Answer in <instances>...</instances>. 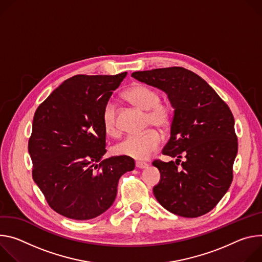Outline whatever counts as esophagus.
<instances>
[{"mask_svg": "<svg viewBox=\"0 0 262 262\" xmlns=\"http://www.w3.org/2000/svg\"><path fill=\"white\" fill-rule=\"evenodd\" d=\"M135 165H136L137 168H147V167L149 166L148 163L141 162V161H136V162H135Z\"/></svg>", "mask_w": 262, "mask_h": 262, "instance_id": "1", "label": "esophagus"}]
</instances>
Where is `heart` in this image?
<instances>
[{"instance_id": "b5f03b06", "label": "heart", "mask_w": 262, "mask_h": 262, "mask_svg": "<svg viewBox=\"0 0 262 262\" xmlns=\"http://www.w3.org/2000/svg\"><path fill=\"white\" fill-rule=\"evenodd\" d=\"M125 98L138 108L148 111L147 124L159 129H166L171 124L172 108L169 103L160 100L158 91L148 85L135 84L125 93ZM103 126L110 136H118L120 127L116 120V107L109 101L103 110ZM161 136L155 129H150L142 134L130 135L118 143L115 151L134 159L149 158L160 146Z\"/></svg>"}]
</instances>
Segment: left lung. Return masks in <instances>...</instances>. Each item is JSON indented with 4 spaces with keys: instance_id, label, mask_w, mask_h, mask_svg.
<instances>
[{
    "instance_id": "8db88e82",
    "label": "left lung",
    "mask_w": 262,
    "mask_h": 262,
    "mask_svg": "<svg viewBox=\"0 0 262 262\" xmlns=\"http://www.w3.org/2000/svg\"><path fill=\"white\" fill-rule=\"evenodd\" d=\"M131 76L165 92L175 109L162 154L178 159L153 161L161 176L153 188L156 200L183 217L206 214L233 180L238 149L233 114L204 79L184 68L134 72ZM182 156L187 160L179 167Z\"/></svg>"
}]
</instances>
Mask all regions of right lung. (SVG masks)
Instances as JSON below:
<instances>
[{
	"label": "right lung",
	"instance_id": "1",
	"mask_svg": "<svg viewBox=\"0 0 262 262\" xmlns=\"http://www.w3.org/2000/svg\"><path fill=\"white\" fill-rule=\"evenodd\" d=\"M126 75L74 76L35 111L28 142L32 177L49 206L66 217L86 221L105 212L122 175L135 167L128 156L102 159L103 110Z\"/></svg>",
	"mask_w": 262,
	"mask_h": 262
}]
</instances>
